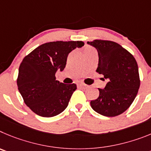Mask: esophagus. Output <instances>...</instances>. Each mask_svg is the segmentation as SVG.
Segmentation results:
<instances>
[{"label":"esophagus","mask_w":151,"mask_h":151,"mask_svg":"<svg viewBox=\"0 0 151 151\" xmlns=\"http://www.w3.org/2000/svg\"><path fill=\"white\" fill-rule=\"evenodd\" d=\"M79 86H81V87H83V88L87 87V86L86 85V84H84V83H80V84H79Z\"/></svg>","instance_id":"obj_1"}]
</instances>
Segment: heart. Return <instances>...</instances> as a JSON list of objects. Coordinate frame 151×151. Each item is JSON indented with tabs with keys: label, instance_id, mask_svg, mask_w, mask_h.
I'll return each mask as SVG.
<instances>
[{
	"label": "heart",
	"instance_id": "obj_1",
	"mask_svg": "<svg viewBox=\"0 0 151 151\" xmlns=\"http://www.w3.org/2000/svg\"><path fill=\"white\" fill-rule=\"evenodd\" d=\"M88 48H89V47H87V48H86V49H88Z\"/></svg>",
	"mask_w": 151,
	"mask_h": 151
}]
</instances>
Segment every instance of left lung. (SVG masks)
Listing matches in <instances>:
<instances>
[{"mask_svg": "<svg viewBox=\"0 0 151 151\" xmlns=\"http://www.w3.org/2000/svg\"><path fill=\"white\" fill-rule=\"evenodd\" d=\"M87 43L98 50L96 72L109 80L104 89H99V97L90 101L91 107L103 116H118L129 108L139 89L136 60L128 50L116 42L94 40Z\"/></svg>", "mask_w": 151, "mask_h": 151, "instance_id": "8db88e82", "label": "left lung"}]
</instances>
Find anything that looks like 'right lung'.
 <instances>
[{"mask_svg": "<svg viewBox=\"0 0 151 151\" xmlns=\"http://www.w3.org/2000/svg\"><path fill=\"white\" fill-rule=\"evenodd\" d=\"M84 45L83 41L43 43L23 59L19 68L17 86L23 101L39 116L52 117L67 108L75 83L55 81V72L65 68L68 54Z\"/></svg>", "mask_w": 151, "mask_h": 151, "instance_id": "1", "label": "right lung"}]
</instances>
